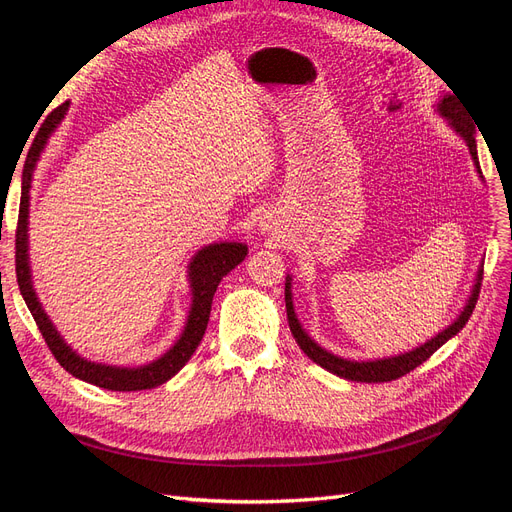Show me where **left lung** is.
I'll return each mask as SVG.
<instances>
[{"label": "left lung", "mask_w": 512, "mask_h": 512, "mask_svg": "<svg viewBox=\"0 0 512 512\" xmlns=\"http://www.w3.org/2000/svg\"><path fill=\"white\" fill-rule=\"evenodd\" d=\"M438 111L446 117L451 119V126L463 136V141L468 143V149L472 153V160L478 168L480 173V166H478V156H476V138H474V123L466 117V111H463V106L459 104V98L455 96H446L442 98V102L438 104ZM483 273H478V280L474 284V290L470 294V301L468 305L463 307L461 316L451 324V327H446L442 333H438L433 339H429L427 344L418 346L412 352L406 354H399V356H391V359H380V361H346L342 356H335L331 352H327L324 348H320L312 337H309L294 316V309H292V294H290V280H286V314H288V324H290V331L297 339V344L301 346V350L312 359L314 363H318L320 367H324L331 374L339 376V378H346L352 382H391L397 380L401 376L410 374L412 369H416L421 363H425L429 356L436 352L442 344H446L448 339L453 335H457L463 327H466V322L470 320L476 301H478V292H480V277Z\"/></svg>", "instance_id": "8db88e82"}]
</instances>
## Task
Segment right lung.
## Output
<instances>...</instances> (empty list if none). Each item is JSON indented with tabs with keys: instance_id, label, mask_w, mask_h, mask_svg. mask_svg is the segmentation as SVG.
<instances>
[{
	"instance_id": "1",
	"label": "right lung",
	"mask_w": 512,
	"mask_h": 512,
	"mask_svg": "<svg viewBox=\"0 0 512 512\" xmlns=\"http://www.w3.org/2000/svg\"><path fill=\"white\" fill-rule=\"evenodd\" d=\"M66 108H68V102L59 104L55 111L44 119L25 158L19 222H17V235H14V247H17L14 260H17L19 290L29 307V312H32L38 324L46 346H49L57 363L64 367L68 374L108 391L153 389V386H160L166 380L173 378L196 352L200 339H203L207 331L213 294L218 290L222 277L235 269L239 262H243V258L247 256V247L243 243H213L209 247H203V250L194 256V260L190 262V282H192L194 301L188 316V324H185L179 342L164 356H160L158 361L143 367H113V365H98V363L81 359L79 354L70 350V346L64 344V339L59 337L51 320L46 318L44 309L38 303L36 292L32 288V277H29V265H27V213H29V188H32V175H34L36 162L40 158V151L44 149L46 138H49L51 132L57 128V123L64 119Z\"/></svg>"
}]
</instances>
